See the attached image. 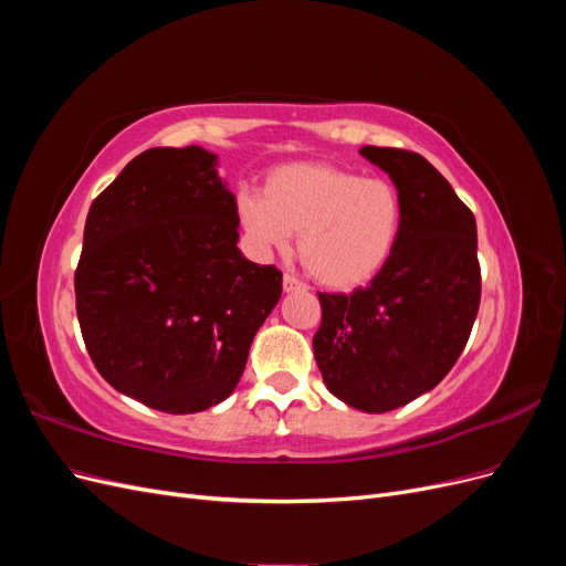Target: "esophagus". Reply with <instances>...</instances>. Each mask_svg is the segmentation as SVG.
<instances>
[{
	"instance_id": "obj_1",
	"label": "esophagus",
	"mask_w": 566,
	"mask_h": 566,
	"mask_svg": "<svg viewBox=\"0 0 566 566\" xmlns=\"http://www.w3.org/2000/svg\"><path fill=\"white\" fill-rule=\"evenodd\" d=\"M283 290H285V293H295V290H306V285L297 276H293V273H285Z\"/></svg>"
}]
</instances>
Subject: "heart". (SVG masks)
I'll return each mask as SVG.
<instances>
[{
	"mask_svg": "<svg viewBox=\"0 0 566 566\" xmlns=\"http://www.w3.org/2000/svg\"><path fill=\"white\" fill-rule=\"evenodd\" d=\"M235 217L262 252L285 250L300 231L302 266L323 285L349 290L378 276L397 250L403 198L387 179L293 163L269 172L264 193H238Z\"/></svg>",
	"mask_w": 566,
	"mask_h": 566,
	"instance_id": "heart-1",
	"label": "heart"
}]
</instances>
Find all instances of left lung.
Instances as JSON below:
<instances>
[{
	"mask_svg": "<svg viewBox=\"0 0 566 566\" xmlns=\"http://www.w3.org/2000/svg\"><path fill=\"white\" fill-rule=\"evenodd\" d=\"M403 198L397 250L366 287L318 293L314 356L325 387L387 413L437 387L468 345L482 300L476 221L439 169L413 150L364 146Z\"/></svg>",
	"mask_w": 566,
	"mask_h": 566,
	"instance_id": "1",
	"label": "left lung"
}]
</instances>
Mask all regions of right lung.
I'll return each instance as SVG.
<instances>
[{"label":"right lung","instance_id":"add662e5","mask_svg":"<svg viewBox=\"0 0 566 566\" xmlns=\"http://www.w3.org/2000/svg\"><path fill=\"white\" fill-rule=\"evenodd\" d=\"M200 146L150 148L84 224L75 306L84 347L117 391L198 413L238 385L283 273L241 254L235 200Z\"/></svg>","mask_w":566,"mask_h":566}]
</instances>
